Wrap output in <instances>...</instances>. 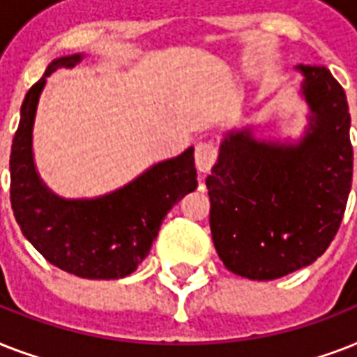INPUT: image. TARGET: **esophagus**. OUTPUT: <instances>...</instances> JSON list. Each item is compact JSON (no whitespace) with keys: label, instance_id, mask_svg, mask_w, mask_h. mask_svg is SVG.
I'll return each instance as SVG.
<instances>
[{"label":"esophagus","instance_id":"esophagus-1","mask_svg":"<svg viewBox=\"0 0 357 357\" xmlns=\"http://www.w3.org/2000/svg\"><path fill=\"white\" fill-rule=\"evenodd\" d=\"M218 157V148L213 140H204V142H198L195 150V162L198 172L206 174L209 172L217 161Z\"/></svg>","mask_w":357,"mask_h":357}]
</instances>
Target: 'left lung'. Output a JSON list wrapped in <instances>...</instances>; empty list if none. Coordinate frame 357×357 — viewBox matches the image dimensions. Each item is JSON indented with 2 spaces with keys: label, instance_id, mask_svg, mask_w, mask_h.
Returning a JSON list of instances; mask_svg holds the SVG:
<instances>
[{
  "label": "left lung",
  "instance_id": "8db88e82",
  "mask_svg": "<svg viewBox=\"0 0 357 357\" xmlns=\"http://www.w3.org/2000/svg\"><path fill=\"white\" fill-rule=\"evenodd\" d=\"M298 68L313 111L304 140L266 144L248 131L229 133L206 179L218 257L248 280H276L321 257L341 226L352 187L347 94L324 66Z\"/></svg>",
  "mask_w": 357,
  "mask_h": 357
}]
</instances>
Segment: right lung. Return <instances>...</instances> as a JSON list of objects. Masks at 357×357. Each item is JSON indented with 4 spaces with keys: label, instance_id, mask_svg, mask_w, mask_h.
<instances>
[{
    "label": "right lung",
    "instance_id": "add662e5",
    "mask_svg": "<svg viewBox=\"0 0 357 357\" xmlns=\"http://www.w3.org/2000/svg\"><path fill=\"white\" fill-rule=\"evenodd\" d=\"M81 55L53 61L25 94L10 148V204L24 237L61 271L116 280L146 259L167 213L196 189L195 148L157 162L123 189L96 200H63L36 176L31 151L35 111L47 75Z\"/></svg>",
    "mask_w": 357,
    "mask_h": 357
}]
</instances>
